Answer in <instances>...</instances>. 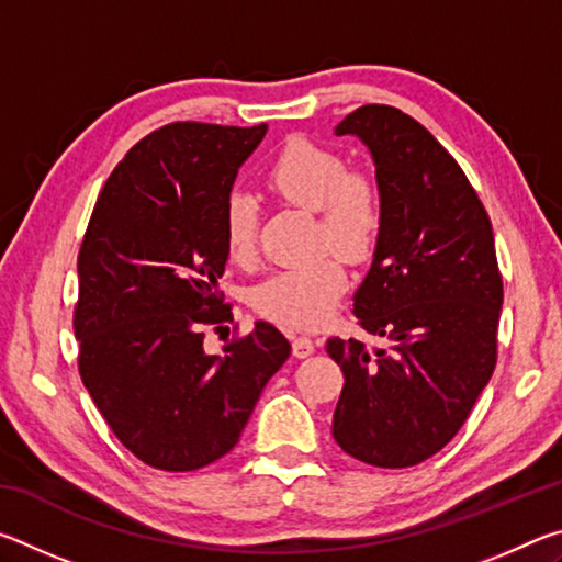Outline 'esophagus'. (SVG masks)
Listing matches in <instances>:
<instances>
[{"instance_id": "esophagus-1", "label": "esophagus", "mask_w": 562, "mask_h": 562, "mask_svg": "<svg viewBox=\"0 0 562 562\" xmlns=\"http://www.w3.org/2000/svg\"><path fill=\"white\" fill-rule=\"evenodd\" d=\"M312 351H315V341H312L310 337H294L292 339V355L297 359L310 357Z\"/></svg>"}]
</instances>
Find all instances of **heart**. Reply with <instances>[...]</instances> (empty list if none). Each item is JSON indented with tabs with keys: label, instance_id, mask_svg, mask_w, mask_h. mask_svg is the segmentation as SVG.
Here are the masks:
<instances>
[{
	"label": "heart",
	"instance_id": "heart-1",
	"mask_svg": "<svg viewBox=\"0 0 562 562\" xmlns=\"http://www.w3.org/2000/svg\"><path fill=\"white\" fill-rule=\"evenodd\" d=\"M265 180L282 203L317 215L315 250L333 252L304 268L274 272L255 288L252 307L284 327H317L349 290V274L340 259L361 265L374 258L382 243L386 223L382 183L367 170H351L337 148L304 136H294L282 146ZM223 235L235 262L255 258L260 203L245 190H231L225 198Z\"/></svg>",
	"mask_w": 562,
	"mask_h": 562
}]
</instances>
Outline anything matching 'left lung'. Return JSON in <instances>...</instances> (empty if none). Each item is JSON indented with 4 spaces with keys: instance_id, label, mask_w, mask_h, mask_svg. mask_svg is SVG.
<instances>
[{
    "instance_id": "obj_1",
    "label": "left lung",
    "mask_w": 562,
    "mask_h": 562,
    "mask_svg": "<svg viewBox=\"0 0 562 562\" xmlns=\"http://www.w3.org/2000/svg\"><path fill=\"white\" fill-rule=\"evenodd\" d=\"M372 150L386 223L355 294L359 327L386 345L327 339L345 386L335 408L341 451L406 469L449 443L498 359L503 278L491 221L453 156L422 123L367 103L337 126Z\"/></svg>"
}]
</instances>
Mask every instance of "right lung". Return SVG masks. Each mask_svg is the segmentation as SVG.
<instances>
[{
	"label": "right lung",
	"mask_w": 562,
	"mask_h": 562,
	"mask_svg": "<svg viewBox=\"0 0 562 562\" xmlns=\"http://www.w3.org/2000/svg\"><path fill=\"white\" fill-rule=\"evenodd\" d=\"M268 126L176 121L113 168L79 250V374L126 449L160 471H195L240 441L290 341L270 322L205 351L223 302V203Z\"/></svg>",
	"instance_id": "add662e5"
}]
</instances>
